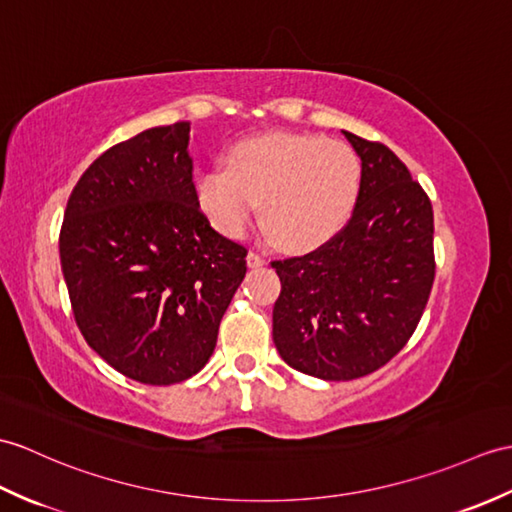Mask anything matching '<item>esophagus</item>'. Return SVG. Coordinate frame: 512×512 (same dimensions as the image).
Returning <instances> with one entry per match:
<instances>
[{
  "instance_id": "34e87169",
  "label": "esophagus",
  "mask_w": 512,
  "mask_h": 512,
  "mask_svg": "<svg viewBox=\"0 0 512 512\" xmlns=\"http://www.w3.org/2000/svg\"><path fill=\"white\" fill-rule=\"evenodd\" d=\"M246 261H248V266H251V268H259V266L266 264V259L261 257L259 253H255V251H251V253L246 255Z\"/></svg>"
}]
</instances>
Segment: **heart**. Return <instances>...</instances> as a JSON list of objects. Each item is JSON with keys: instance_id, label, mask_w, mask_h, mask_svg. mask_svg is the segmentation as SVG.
<instances>
[{"instance_id": "heart-1", "label": "heart", "mask_w": 512, "mask_h": 512, "mask_svg": "<svg viewBox=\"0 0 512 512\" xmlns=\"http://www.w3.org/2000/svg\"><path fill=\"white\" fill-rule=\"evenodd\" d=\"M362 165L347 144L316 135L268 133L229 150V168L198 181V202L213 227L242 237L261 218L275 240L301 251L336 235L360 196Z\"/></svg>"}]
</instances>
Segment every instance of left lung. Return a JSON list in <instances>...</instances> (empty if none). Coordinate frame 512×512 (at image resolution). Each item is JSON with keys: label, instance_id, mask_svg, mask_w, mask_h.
I'll return each mask as SVG.
<instances>
[{"label": "left lung", "instance_id": "obj_1", "mask_svg": "<svg viewBox=\"0 0 512 512\" xmlns=\"http://www.w3.org/2000/svg\"><path fill=\"white\" fill-rule=\"evenodd\" d=\"M362 159L347 224L316 251L275 259L272 340L285 364L329 382L382 368L406 347L436 275L434 211L395 152L344 130Z\"/></svg>", "mask_w": 512, "mask_h": 512}]
</instances>
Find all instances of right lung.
<instances>
[{
  "mask_svg": "<svg viewBox=\"0 0 512 512\" xmlns=\"http://www.w3.org/2000/svg\"><path fill=\"white\" fill-rule=\"evenodd\" d=\"M189 122L115 144L67 200L58 251L89 347L150 386L196 375L246 275V246L200 209Z\"/></svg>",
  "mask_w": 512,
  "mask_h": 512,
  "instance_id": "1",
  "label": "right lung"
}]
</instances>
